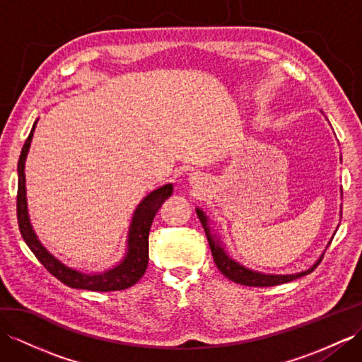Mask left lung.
Masks as SVG:
<instances>
[{"label": "left lung", "instance_id": "obj_1", "mask_svg": "<svg viewBox=\"0 0 362 362\" xmlns=\"http://www.w3.org/2000/svg\"><path fill=\"white\" fill-rule=\"evenodd\" d=\"M197 216L202 221L203 228H205V230H206L208 243H209L211 252H212V257H214V262L218 267V271L223 274L226 278H229L230 281H234L237 284L252 286V287H267V286H276V284L289 283V281H293V280H296V278H300L303 275L310 274L315 269V267L318 266V263L321 262L320 260L313 267H310L309 271L293 274V275H266V274H258V272H254V271H249V269H246V267L235 263L234 260H230V258L225 254L223 247H221L217 240H214V237L211 235L206 217L200 209H197Z\"/></svg>", "mask_w": 362, "mask_h": 362}]
</instances>
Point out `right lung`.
<instances>
[{
	"label": "right lung",
	"instance_id": "1",
	"mask_svg": "<svg viewBox=\"0 0 362 362\" xmlns=\"http://www.w3.org/2000/svg\"><path fill=\"white\" fill-rule=\"evenodd\" d=\"M36 122L32 127L29 137L25 139V144L21 150L20 160H18V194H16V217L20 233L24 238L30 251L38 258L41 264L47 269L53 276H57L61 283L75 289H86L93 292H110V291H124L136 284L144 276L148 266V235L153 225L156 212L160 209L162 203L173 194V185H165V187L153 191L151 194L139 203L134 211L132 226H129L128 234V252L124 262L115 269H111L100 275H87L78 271H73L70 267L64 266L58 262L52 254H49L36 238L33 229L27 214V203H25V175H24V162L29 146L33 137Z\"/></svg>",
	"mask_w": 362,
	"mask_h": 362
}]
</instances>
